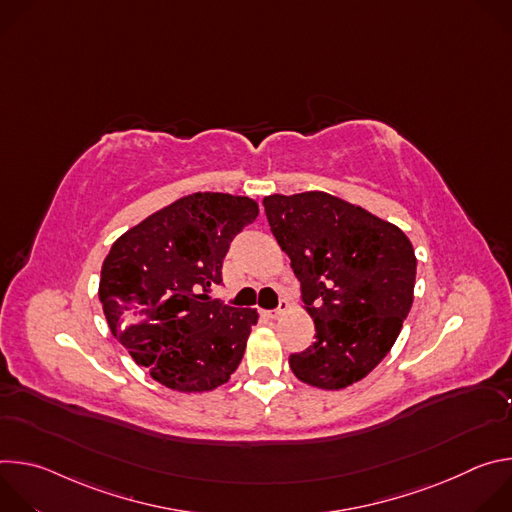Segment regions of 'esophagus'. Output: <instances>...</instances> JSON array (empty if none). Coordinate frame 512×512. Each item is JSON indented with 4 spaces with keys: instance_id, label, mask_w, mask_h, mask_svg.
Here are the masks:
<instances>
[{
    "instance_id": "esophagus-1",
    "label": "esophagus",
    "mask_w": 512,
    "mask_h": 512,
    "mask_svg": "<svg viewBox=\"0 0 512 512\" xmlns=\"http://www.w3.org/2000/svg\"><path fill=\"white\" fill-rule=\"evenodd\" d=\"M287 308H289V304H287L285 300H281V302H279V308H275V310H265L263 314H265L269 320H277V318H281V316L287 312Z\"/></svg>"
}]
</instances>
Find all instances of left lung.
I'll use <instances>...</instances> for the list:
<instances>
[{
  "label": "left lung",
  "mask_w": 512,
  "mask_h": 512,
  "mask_svg": "<svg viewBox=\"0 0 512 512\" xmlns=\"http://www.w3.org/2000/svg\"><path fill=\"white\" fill-rule=\"evenodd\" d=\"M263 206L316 326V342L289 356L291 371L326 391L364 379L387 356L411 310V241L399 227L326 192L271 194Z\"/></svg>",
  "instance_id": "obj_1"
}]
</instances>
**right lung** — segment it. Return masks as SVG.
Wrapping results in <instances>:
<instances>
[{
    "mask_svg": "<svg viewBox=\"0 0 512 512\" xmlns=\"http://www.w3.org/2000/svg\"><path fill=\"white\" fill-rule=\"evenodd\" d=\"M255 200L188 194L121 235L103 261L99 300L113 336L154 381L180 393L225 385L245 354L257 310L210 300L231 241Z\"/></svg>",
    "mask_w": 512,
    "mask_h": 512,
    "instance_id": "1",
    "label": "right lung"
}]
</instances>
